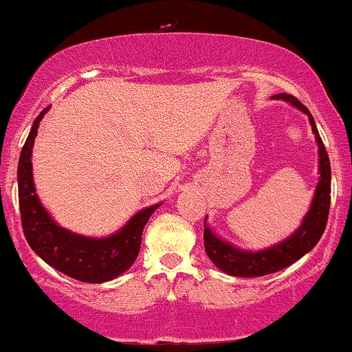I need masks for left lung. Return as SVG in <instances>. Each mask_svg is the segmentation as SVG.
<instances>
[{"label": "left lung", "instance_id": "1", "mask_svg": "<svg viewBox=\"0 0 352 352\" xmlns=\"http://www.w3.org/2000/svg\"><path fill=\"white\" fill-rule=\"evenodd\" d=\"M275 97L293 103L296 109L303 110L309 117L313 133L316 136L318 151H320V183L316 186L311 209L308 210L307 217H305L300 229L290 239H287V241H283L275 247H270L267 250L243 252L235 249L230 243L222 242L221 239L210 232L204 221L206 254L212 260L214 265L221 268L226 274L234 276H263L283 270L285 267L292 265L293 262L300 260L305 254H308L316 245L324 232L326 222H328L329 202H331V166H329V158L328 153H326L323 140H321L320 133H318L315 120H313L307 107L298 98L293 97V95L280 94L275 95Z\"/></svg>", "mask_w": 352, "mask_h": 352}]
</instances>
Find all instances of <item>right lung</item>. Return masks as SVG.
Segmentation results:
<instances>
[{"mask_svg": "<svg viewBox=\"0 0 352 352\" xmlns=\"http://www.w3.org/2000/svg\"><path fill=\"white\" fill-rule=\"evenodd\" d=\"M45 111L47 109L41 111L32 123L18 163V196L24 237L45 263L62 274L85 283L109 282L133 265L144 226L158 206L140 210L120 232L107 239L84 237L57 226L41 206L32 183V143Z\"/></svg>", "mask_w": 352, "mask_h": 352, "instance_id": "obj_1", "label": "right lung"}]
</instances>
